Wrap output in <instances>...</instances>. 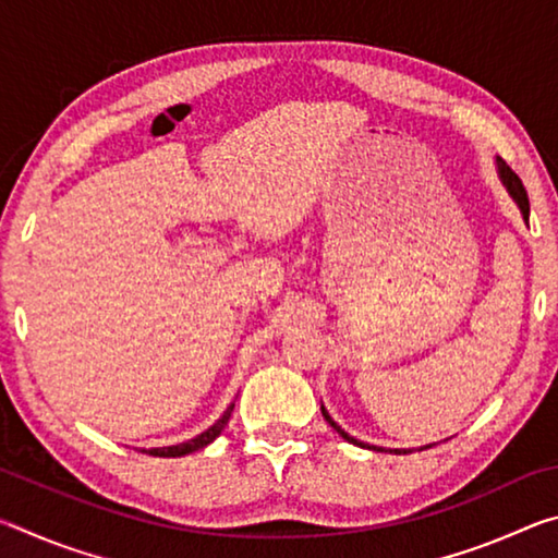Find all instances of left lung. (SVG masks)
Returning <instances> with one entry per match:
<instances>
[{
  "instance_id": "left-lung-1",
  "label": "left lung",
  "mask_w": 558,
  "mask_h": 558,
  "mask_svg": "<svg viewBox=\"0 0 558 558\" xmlns=\"http://www.w3.org/2000/svg\"><path fill=\"white\" fill-rule=\"evenodd\" d=\"M497 177H499V182L505 184V189H507V194L512 196V202L517 204V209H519V214H522V219H524V223H529V196H526V189H524V184H522V179H519L512 169H509L507 165H505V159L502 157H497ZM323 415H325V421L329 423V426H332L339 436H342L347 442H354V446H359V448H366V450H376V452H386L384 448H379V446H369V442H364V440H356L354 436H349V433L342 428V426H337V421L332 418V415L327 413V409L323 405ZM433 446V442H430ZM430 446H423V448H430ZM421 448V450H423ZM389 452H396V456H405V452H411V450H405V448H393V450H389Z\"/></svg>"
}]
</instances>
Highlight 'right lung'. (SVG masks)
I'll return each instance as SVG.
<instances>
[{
	"label": "right lung",
	"instance_id": "right-lung-1",
	"mask_svg": "<svg viewBox=\"0 0 558 558\" xmlns=\"http://www.w3.org/2000/svg\"><path fill=\"white\" fill-rule=\"evenodd\" d=\"M231 411H233V403L221 413V418L216 421L211 428H206L204 433H199V436L192 438V440L177 442V446H167V448H149V450H143V452H149V456H155V458H182V456H189V452H194V450H202L221 436V430L226 428V423H229V418H231Z\"/></svg>",
	"mask_w": 558,
	"mask_h": 558
}]
</instances>
